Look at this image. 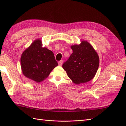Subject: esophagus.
I'll return each mask as SVG.
<instances>
[{
  "label": "esophagus",
  "instance_id": "1",
  "mask_svg": "<svg viewBox=\"0 0 126 126\" xmlns=\"http://www.w3.org/2000/svg\"><path fill=\"white\" fill-rule=\"evenodd\" d=\"M63 63V60H60L58 62V65L59 66H62Z\"/></svg>",
  "mask_w": 126,
  "mask_h": 126
}]
</instances>
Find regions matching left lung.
<instances>
[{
  "instance_id": "left-lung-1",
  "label": "left lung",
  "mask_w": 126,
  "mask_h": 126,
  "mask_svg": "<svg viewBox=\"0 0 126 126\" xmlns=\"http://www.w3.org/2000/svg\"><path fill=\"white\" fill-rule=\"evenodd\" d=\"M72 53L63 68L69 78L76 85L92 80L99 64L97 52L88 42L81 40L80 44L71 46Z\"/></svg>"
}]
</instances>
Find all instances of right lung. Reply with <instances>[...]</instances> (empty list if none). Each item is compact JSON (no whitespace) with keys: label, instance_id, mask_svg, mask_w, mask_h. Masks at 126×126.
<instances>
[{"label":"right lung","instance_id":"1","mask_svg":"<svg viewBox=\"0 0 126 126\" xmlns=\"http://www.w3.org/2000/svg\"><path fill=\"white\" fill-rule=\"evenodd\" d=\"M20 65L26 77L40 82L46 79L58 66L53 52L43 47L41 39L38 38L22 53Z\"/></svg>","mask_w":126,"mask_h":126}]
</instances>
